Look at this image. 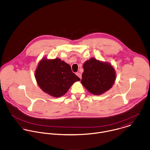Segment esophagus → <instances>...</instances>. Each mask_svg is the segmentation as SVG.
<instances>
[{"label":"esophagus","mask_w":150,"mask_h":150,"mask_svg":"<svg viewBox=\"0 0 150 150\" xmlns=\"http://www.w3.org/2000/svg\"><path fill=\"white\" fill-rule=\"evenodd\" d=\"M76 75H77L80 79H81V74L80 73H79V72L76 73Z\"/></svg>","instance_id":"obj_1"}]
</instances>
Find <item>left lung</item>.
I'll use <instances>...</instances> for the list:
<instances>
[{"instance_id": "1", "label": "left lung", "mask_w": 150, "mask_h": 150, "mask_svg": "<svg viewBox=\"0 0 150 150\" xmlns=\"http://www.w3.org/2000/svg\"><path fill=\"white\" fill-rule=\"evenodd\" d=\"M81 83L91 93L100 95L112 88L116 79L114 67L111 64L94 58L83 64Z\"/></svg>"}]
</instances>
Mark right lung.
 I'll use <instances>...</instances> for the list:
<instances>
[{"mask_svg": "<svg viewBox=\"0 0 150 150\" xmlns=\"http://www.w3.org/2000/svg\"><path fill=\"white\" fill-rule=\"evenodd\" d=\"M35 77L43 92L55 98L64 95L75 82L80 80L72 72L70 66L58 58H42L36 67Z\"/></svg>", "mask_w": 150, "mask_h": 150, "instance_id": "obj_1", "label": "right lung"}]
</instances>
